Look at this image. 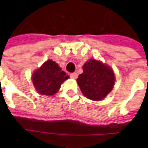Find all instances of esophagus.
Wrapping results in <instances>:
<instances>
[{"mask_svg": "<svg viewBox=\"0 0 148 148\" xmlns=\"http://www.w3.org/2000/svg\"><path fill=\"white\" fill-rule=\"evenodd\" d=\"M70 77L73 79H76L77 77V74L76 72H74V73H71L70 74Z\"/></svg>", "mask_w": 148, "mask_h": 148, "instance_id": "obj_1", "label": "esophagus"}]
</instances>
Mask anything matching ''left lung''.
Instances as JSON below:
<instances>
[{
	"mask_svg": "<svg viewBox=\"0 0 148 148\" xmlns=\"http://www.w3.org/2000/svg\"><path fill=\"white\" fill-rule=\"evenodd\" d=\"M115 77L112 69L98 60L90 59L83 66L77 82L81 92L93 101H101L111 91Z\"/></svg>",
	"mask_w": 148,
	"mask_h": 148,
	"instance_id": "1",
	"label": "left lung"
}]
</instances>
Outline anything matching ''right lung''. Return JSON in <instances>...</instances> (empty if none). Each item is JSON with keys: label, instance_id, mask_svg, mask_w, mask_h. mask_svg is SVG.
<instances>
[{"label": "right lung", "instance_id": "obj_1", "mask_svg": "<svg viewBox=\"0 0 148 148\" xmlns=\"http://www.w3.org/2000/svg\"><path fill=\"white\" fill-rule=\"evenodd\" d=\"M67 78L68 76L58 64L49 60L34 73L32 81L38 93L51 96L58 92L61 84Z\"/></svg>", "mask_w": 148, "mask_h": 148}]
</instances>
